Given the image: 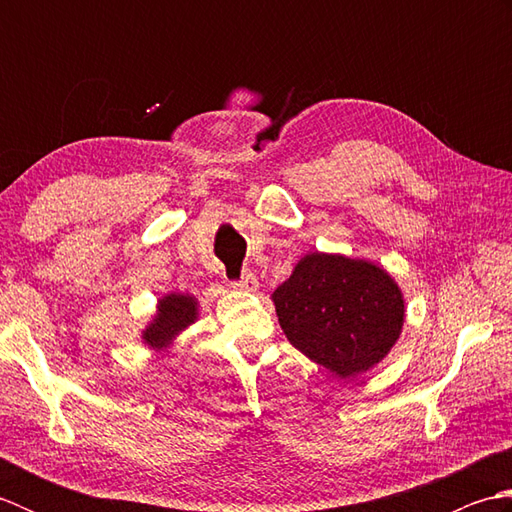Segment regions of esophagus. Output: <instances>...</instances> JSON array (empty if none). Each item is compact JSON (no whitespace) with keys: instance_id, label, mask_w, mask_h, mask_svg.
Wrapping results in <instances>:
<instances>
[{"instance_id":"esophagus-1","label":"esophagus","mask_w":512,"mask_h":512,"mask_svg":"<svg viewBox=\"0 0 512 512\" xmlns=\"http://www.w3.org/2000/svg\"><path fill=\"white\" fill-rule=\"evenodd\" d=\"M235 290H242V292H257L259 290V281L255 275H246L242 277V281H237V284H233Z\"/></svg>"}]
</instances>
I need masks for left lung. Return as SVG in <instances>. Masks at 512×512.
<instances>
[{
  "label": "left lung",
  "mask_w": 512,
  "mask_h": 512,
  "mask_svg": "<svg viewBox=\"0 0 512 512\" xmlns=\"http://www.w3.org/2000/svg\"><path fill=\"white\" fill-rule=\"evenodd\" d=\"M270 299L286 339L339 378L383 363L405 325L398 281L372 259L341 253L303 255Z\"/></svg>",
  "instance_id": "8db88e82"
}]
</instances>
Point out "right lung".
<instances>
[{
    "label": "right lung",
    "instance_id": "1",
    "mask_svg": "<svg viewBox=\"0 0 512 512\" xmlns=\"http://www.w3.org/2000/svg\"><path fill=\"white\" fill-rule=\"evenodd\" d=\"M200 317V301L189 292H167L156 303V312L140 332V341L151 352H169L180 334Z\"/></svg>",
    "mask_w": 512,
    "mask_h": 512
}]
</instances>
